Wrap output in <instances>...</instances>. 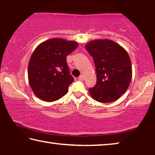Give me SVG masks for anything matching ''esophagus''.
I'll list each match as a JSON object with an SVG mask.
<instances>
[{"instance_id": "1", "label": "esophagus", "mask_w": 155, "mask_h": 155, "mask_svg": "<svg viewBox=\"0 0 155 155\" xmlns=\"http://www.w3.org/2000/svg\"><path fill=\"white\" fill-rule=\"evenodd\" d=\"M78 79H79L80 81H83V80H84V77H83V75H80L79 77H78Z\"/></svg>"}]
</instances>
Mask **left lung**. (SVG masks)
Returning <instances> with one entry per match:
<instances>
[{
    "mask_svg": "<svg viewBox=\"0 0 155 155\" xmlns=\"http://www.w3.org/2000/svg\"><path fill=\"white\" fill-rule=\"evenodd\" d=\"M85 48L93 57L97 82L89 89L95 101L107 103L118 99L127 90L132 78V66L126 50L110 40L91 41Z\"/></svg>",
    "mask_w": 155,
    "mask_h": 155,
    "instance_id": "left-lung-1",
    "label": "left lung"
}]
</instances>
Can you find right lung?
<instances>
[{
	"label": "right lung",
	"instance_id": "obj_1",
	"mask_svg": "<svg viewBox=\"0 0 155 155\" xmlns=\"http://www.w3.org/2000/svg\"><path fill=\"white\" fill-rule=\"evenodd\" d=\"M74 41L50 39L35 49L28 63V83L41 100L55 101L67 94L74 81L70 74L66 57L77 48Z\"/></svg>",
	"mask_w": 155,
	"mask_h": 155
}]
</instances>
